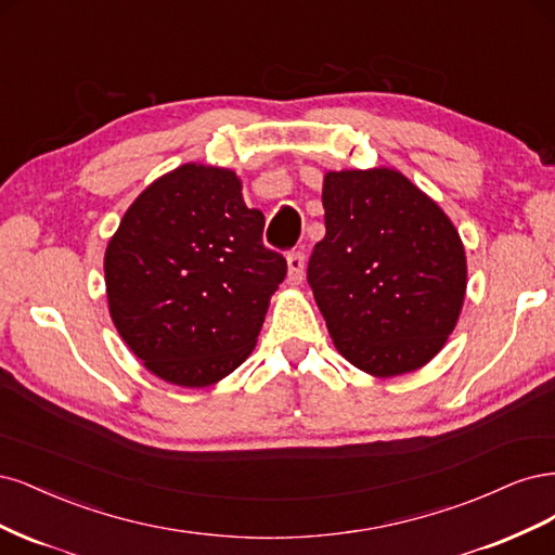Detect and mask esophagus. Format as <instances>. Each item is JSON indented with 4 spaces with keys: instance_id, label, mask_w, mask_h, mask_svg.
Here are the masks:
<instances>
[{
    "instance_id": "esophagus-1",
    "label": "esophagus",
    "mask_w": 555,
    "mask_h": 555,
    "mask_svg": "<svg viewBox=\"0 0 555 555\" xmlns=\"http://www.w3.org/2000/svg\"><path fill=\"white\" fill-rule=\"evenodd\" d=\"M304 279V254L293 251L288 256V281L291 285H299Z\"/></svg>"
}]
</instances>
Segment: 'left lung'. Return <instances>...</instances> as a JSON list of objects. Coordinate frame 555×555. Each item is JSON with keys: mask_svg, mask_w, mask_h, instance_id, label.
I'll list each match as a JSON object with an SVG mask.
<instances>
[{"mask_svg": "<svg viewBox=\"0 0 555 555\" xmlns=\"http://www.w3.org/2000/svg\"><path fill=\"white\" fill-rule=\"evenodd\" d=\"M323 207L307 279L336 350L375 378L431 362L466 297L454 223L391 168L327 172Z\"/></svg>", "mask_w": 555, "mask_h": 555, "instance_id": "left-lung-1", "label": "left lung"}]
</instances>
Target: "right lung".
Wrapping results in <instances>:
<instances>
[{"mask_svg":"<svg viewBox=\"0 0 555 555\" xmlns=\"http://www.w3.org/2000/svg\"><path fill=\"white\" fill-rule=\"evenodd\" d=\"M228 168L184 164L142 191L105 248L111 318L138 360L180 387H207L256 348L288 264L262 244Z\"/></svg>","mask_w":555,"mask_h":555,"instance_id":"obj_1","label":"right lung"}]
</instances>
